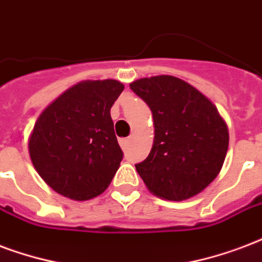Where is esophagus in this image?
I'll return each mask as SVG.
<instances>
[{
    "label": "esophagus",
    "mask_w": 262,
    "mask_h": 262,
    "mask_svg": "<svg viewBox=\"0 0 262 262\" xmlns=\"http://www.w3.org/2000/svg\"><path fill=\"white\" fill-rule=\"evenodd\" d=\"M119 144H121V147L123 149H126L129 147V144H130V139H121L119 140Z\"/></svg>",
    "instance_id": "34e87169"
}]
</instances>
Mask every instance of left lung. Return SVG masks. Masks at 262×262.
I'll return each instance as SVG.
<instances>
[{"mask_svg":"<svg viewBox=\"0 0 262 262\" xmlns=\"http://www.w3.org/2000/svg\"><path fill=\"white\" fill-rule=\"evenodd\" d=\"M130 89L152 113V148L136 165L149 192L177 202L202 192L219 176L228 151V127L217 107L171 75L141 78Z\"/></svg>","mask_w":262,"mask_h":262,"instance_id":"1","label":"left lung"}]
</instances>
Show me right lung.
I'll list each match as a JSON object with an SVG mask.
<instances>
[{"mask_svg":"<svg viewBox=\"0 0 262 262\" xmlns=\"http://www.w3.org/2000/svg\"><path fill=\"white\" fill-rule=\"evenodd\" d=\"M123 88L115 79L82 81L39 114L29 152L38 174L53 191L88 201L107 189L123 157L110 114Z\"/></svg>","mask_w":262,"mask_h":262,"instance_id":"add662e5","label":"right lung"}]
</instances>
